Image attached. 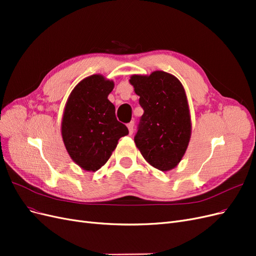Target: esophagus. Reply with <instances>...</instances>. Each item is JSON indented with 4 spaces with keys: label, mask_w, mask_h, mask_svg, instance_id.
<instances>
[{
    "label": "esophagus",
    "mask_w": 256,
    "mask_h": 256,
    "mask_svg": "<svg viewBox=\"0 0 256 256\" xmlns=\"http://www.w3.org/2000/svg\"><path fill=\"white\" fill-rule=\"evenodd\" d=\"M134 122H130L129 124H127V127L129 130V134H134Z\"/></svg>",
    "instance_id": "34e87169"
}]
</instances>
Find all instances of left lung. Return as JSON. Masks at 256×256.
I'll return each mask as SVG.
<instances>
[{"mask_svg": "<svg viewBox=\"0 0 256 256\" xmlns=\"http://www.w3.org/2000/svg\"><path fill=\"white\" fill-rule=\"evenodd\" d=\"M129 82L144 110L134 136L136 147L152 166L162 172L173 170L187 150L192 129L182 82L161 70L132 74Z\"/></svg>", "mask_w": 256, "mask_h": 256, "instance_id": "left-lung-1", "label": "left lung"}]
</instances>
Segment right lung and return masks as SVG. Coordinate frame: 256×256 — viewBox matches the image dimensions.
Segmentation results:
<instances>
[{"instance_id": "obj_1", "label": "right lung", "mask_w": 256, "mask_h": 256, "mask_svg": "<svg viewBox=\"0 0 256 256\" xmlns=\"http://www.w3.org/2000/svg\"><path fill=\"white\" fill-rule=\"evenodd\" d=\"M113 88L112 80L92 74L76 85L66 102L62 138L69 156L85 171L96 172L104 166L120 138L129 134L108 99Z\"/></svg>"}]
</instances>
